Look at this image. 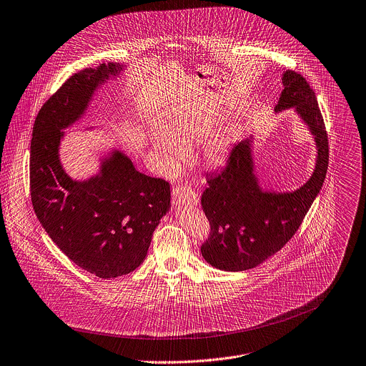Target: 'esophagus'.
Returning <instances> with one entry per match:
<instances>
[{"label": "esophagus", "mask_w": 366, "mask_h": 366, "mask_svg": "<svg viewBox=\"0 0 366 366\" xmlns=\"http://www.w3.org/2000/svg\"><path fill=\"white\" fill-rule=\"evenodd\" d=\"M199 203V196L187 186H177L173 189V204L183 206V204H192L196 206Z\"/></svg>", "instance_id": "obj_1"}]
</instances>
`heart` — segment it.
Segmentation results:
<instances>
[{"label":"heart","mask_w":366,"mask_h":366,"mask_svg":"<svg viewBox=\"0 0 366 366\" xmlns=\"http://www.w3.org/2000/svg\"><path fill=\"white\" fill-rule=\"evenodd\" d=\"M216 119L210 113L176 114L166 123V132L154 130L152 133V149L163 167L173 169L186 156V150L210 134ZM234 136V127L210 136L203 146V159L212 166L222 164Z\"/></svg>","instance_id":"1"}]
</instances>
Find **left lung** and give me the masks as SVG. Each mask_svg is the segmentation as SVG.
Listing matches in <instances>:
<instances>
[{
  "instance_id": "left-lung-1",
  "label": "left lung",
  "mask_w": 366,
  "mask_h": 366,
  "mask_svg": "<svg viewBox=\"0 0 366 366\" xmlns=\"http://www.w3.org/2000/svg\"><path fill=\"white\" fill-rule=\"evenodd\" d=\"M282 83L274 112L296 110L315 137L316 166L310 179L295 192H264L253 169L252 137L232 149L226 166L207 176L209 186L202 194L210 234L200 250L204 260L220 270H247L280 250L299 229L327 172V134L315 92L290 70L283 73Z\"/></svg>"
}]
</instances>
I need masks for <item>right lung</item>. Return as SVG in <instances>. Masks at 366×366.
<instances>
[{
	"label": "right lung",
	"instance_id": "add662e5",
	"mask_svg": "<svg viewBox=\"0 0 366 366\" xmlns=\"http://www.w3.org/2000/svg\"><path fill=\"white\" fill-rule=\"evenodd\" d=\"M122 70L109 63L73 74L39 112L30 152L31 202L41 226L71 262L103 279L143 263L153 232L170 209V184L137 172L119 150L84 182L69 177L60 163L63 129L79 120L96 89Z\"/></svg>",
	"mask_w": 366,
	"mask_h": 366
}]
</instances>
